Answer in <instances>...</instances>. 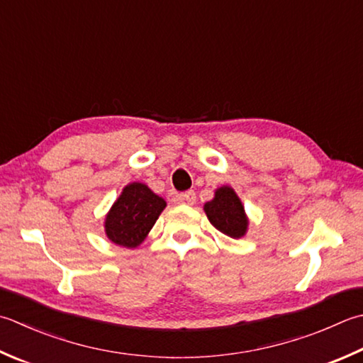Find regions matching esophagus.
Instances as JSON below:
<instances>
[{"instance_id": "esophagus-1", "label": "esophagus", "mask_w": 363, "mask_h": 363, "mask_svg": "<svg viewBox=\"0 0 363 363\" xmlns=\"http://www.w3.org/2000/svg\"><path fill=\"white\" fill-rule=\"evenodd\" d=\"M179 198L182 201H186L187 204H194L196 201V194L194 190H187V191H184L182 195H179Z\"/></svg>"}]
</instances>
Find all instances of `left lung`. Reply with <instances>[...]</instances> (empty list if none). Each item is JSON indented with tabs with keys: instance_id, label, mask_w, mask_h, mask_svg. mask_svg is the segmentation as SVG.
Here are the masks:
<instances>
[{
	"instance_id": "1",
	"label": "left lung",
	"mask_w": 363,
	"mask_h": 363,
	"mask_svg": "<svg viewBox=\"0 0 363 363\" xmlns=\"http://www.w3.org/2000/svg\"><path fill=\"white\" fill-rule=\"evenodd\" d=\"M206 216L216 228L230 238H242L247 231L244 206L231 187L216 191V198L204 204Z\"/></svg>"
}]
</instances>
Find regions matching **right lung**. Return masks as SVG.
Wrapping results in <instances>:
<instances>
[{
    "label": "right lung",
    "instance_id": "1",
    "mask_svg": "<svg viewBox=\"0 0 363 363\" xmlns=\"http://www.w3.org/2000/svg\"><path fill=\"white\" fill-rule=\"evenodd\" d=\"M165 206V200L145 184H129L105 218L106 236L123 247L140 245Z\"/></svg>",
    "mask_w": 363,
    "mask_h": 363
}]
</instances>
